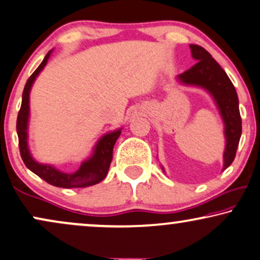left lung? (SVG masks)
<instances>
[{
	"instance_id": "left-lung-1",
	"label": "left lung",
	"mask_w": 260,
	"mask_h": 260,
	"mask_svg": "<svg viewBox=\"0 0 260 260\" xmlns=\"http://www.w3.org/2000/svg\"><path fill=\"white\" fill-rule=\"evenodd\" d=\"M189 47L197 63L177 78L183 84L205 88L215 98L225 126L224 134L226 144L224 156H223L224 157L223 170H225L235 158L242 132L238 93L231 79L222 70L221 66L215 61V58L210 55V52L200 45L190 44Z\"/></svg>"
}]
</instances>
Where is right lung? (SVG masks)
<instances>
[{
	"label": "right lung",
	"mask_w": 260,
	"mask_h": 260,
	"mask_svg": "<svg viewBox=\"0 0 260 260\" xmlns=\"http://www.w3.org/2000/svg\"><path fill=\"white\" fill-rule=\"evenodd\" d=\"M50 52L51 51L48 52L47 56L44 57L42 63L38 66L37 70L28 78L27 83H26L24 87V92H22L21 107L18 114V120H16V132H18L19 150H20L21 158L24 160L25 166L31 172H34L36 175H38L41 179L52 186L63 187V188H84V187L96 185V183L101 182L107 176L110 163L113 160L114 145L116 143L117 138L120 137L121 129L106 134V136L102 138L97 143L96 147H94V152L92 154L91 158L85 160L79 170L73 174L62 173L51 166L37 163L29 154L27 147L29 90H31V86L34 84L36 77L44 68V66L47 64Z\"/></svg>",
	"instance_id": "add662e5"
}]
</instances>
